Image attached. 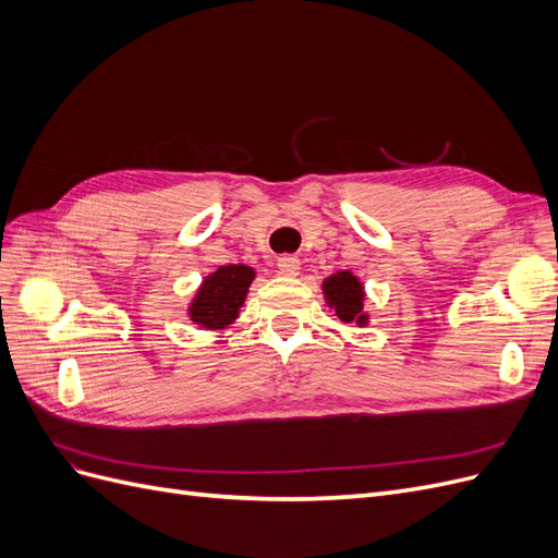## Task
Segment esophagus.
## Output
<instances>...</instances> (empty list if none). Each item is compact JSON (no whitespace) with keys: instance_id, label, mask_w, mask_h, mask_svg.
Returning a JSON list of instances; mask_svg holds the SVG:
<instances>
[{"instance_id":"34e87169","label":"esophagus","mask_w":558,"mask_h":558,"mask_svg":"<svg viewBox=\"0 0 558 558\" xmlns=\"http://www.w3.org/2000/svg\"><path fill=\"white\" fill-rule=\"evenodd\" d=\"M277 265H279V275H283V277H295L300 272V258L291 256V253L281 256L277 260Z\"/></svg>"}]
</instances>
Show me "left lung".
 Masks as SVG:
<instances>
[{"label": "left lung", "instance_id": "1", "mask_svg": "<svg viewBox=\"0 0 558 558\" xmlns=\"http://www.w3.org/2000/svg\"><path fill=\"white\" fill-rule=\"evenodd\" d=\"M324 295L328 307H332L344 324H367V314L363 312V283L359 281V277H353L349 269L337 272L324 281Z\"/></svg>", "mask_w": 558, "mask_h": 558}]
</instances>
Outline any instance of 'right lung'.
<instances>
[{"label":"right lung","mask_w":558,"mask_h":558,"mask_svg":"<svg viewBox=\"0 0 558 558\" xmlns=\"http://www.w3.org/2000/svg\"><path fill=\"white\" fill-rule=\"evenodd\" d=\"M256 277L248 265H223L216 272L205 277L197 289L189 316L197 326L209 330H221L230 326L240 316V307L244 305L248 286Z\"/></svg>","instance_id":"add662e5"}]
</instances>
